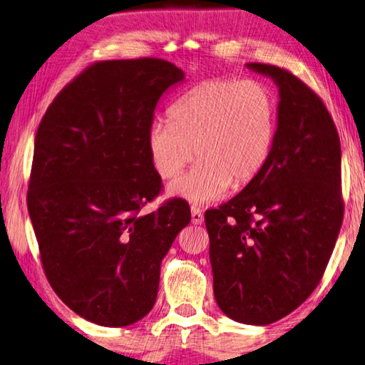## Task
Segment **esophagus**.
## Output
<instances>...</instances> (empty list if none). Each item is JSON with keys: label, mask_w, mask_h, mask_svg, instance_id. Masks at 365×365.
Returning a JSON list of instances; mask_svg holds the SVG:
<instances>
[{"label": "esophagus", "mask_w": 365, "mask_h": 365, "mask_svg": "<svg viewBox=\"0 0 365 365\" xmlns=\"http://www.w3.org/2000/svg\"><path fill=\"white\" fill-rule=\"evenodd\" d=\"M191 222L195 225H201L205 222V215H202V212L197 207H191Z\"/></svg>", "instance_id": "obj_1"}]
</instances>
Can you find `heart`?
Instances as JSON below:
<instances>
[{"label":"heart","mask_w":365,"mask_h":365,"mask_svg":"<svg viewBox=\"0 0 365 365\" xmlns=\"http://www.w3.org/2000/svg\"><path fill=\"white\" fill-rule=\"evenodd\" d=\"M170 119L148 128L153 168L170 180L196 156L200 163L168 195L207 205L261 174L275 143L277 101L257 80L211 78L178 98Z\"/></svg>","instance_id":"obj_1"}]
</instances>
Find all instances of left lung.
Masks as SVG:
<instances>
[{
  "label": "left lung",
  "instance_id": "obj_1",
  "mask_svg": "<svg viewBox=\"0 0 365 365\" xmlns=\"http://www.w3.org/2000/svg\"><path fill=\"white\" fill-rule=\"evenodd\" d=\"M246 67L279 88L275 143L261 174L205 220L220 311L269 325L309 298L329 264L343 220L341 148L306 83L275 66Z\"/></svg>",
  "mask_w": 365,
  "mask_h": 365
}]
</instances>
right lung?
Masks as SVG:
<instances>
[{
  "instance_id": "add662e5",
  "label": "right lung",
  "mask_w": 365,
  "mask_h": 365,
  "mask_svg": "<svg viewBox=\"0 0 365 365\" xmlns=\"http://www.w3.org/2000/svg\"><path fill=\"white\" fill-rule=\"evenodd\" d=\"M183 80L163 59L103 61L63 88L40 122L29 215L49 285L88 322L143 319L160 262L191 220L182 200L141 212L160 190L148 128L160 96Z\"/></svg>"
}]
</instances>
